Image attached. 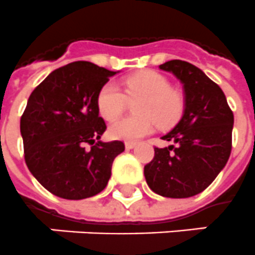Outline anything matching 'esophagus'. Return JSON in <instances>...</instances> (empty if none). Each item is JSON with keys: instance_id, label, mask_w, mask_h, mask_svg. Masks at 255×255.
Listing matches in <instances>:
<instances>
[{"instance_id": "esophagus-1", "label": "esophagus", "mask_w": 255, "mask_h": 255, "mask_svg": "<svg viewBox=\"0 0 255 255\" xmlns=\"http://www.w3.org/2000/svg\"><path fill=\"white\" fill-rule=\"evenodd\" d=\"M137 146V142H125V147L128 148V150H130V148H134Z\"/></svg>"}]
</instances>
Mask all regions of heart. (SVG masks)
<instances>
[{"label": "heart", "mask_w": 255, "mask_h": 255, "mask_svg": "<svg viewBox=\"0 0 255 255\" xmlns=\"http://www.w3.org/2000/svg\"><path fill=\"white\" fill-rule=\"evenodd\" d=\"M125 93L115 83H107L97 93L100 116L113 121L124 113L128 99H139L134 107L135 115L113 122L109 135L115 139L133 142L146 137L160 128H168L179 121L184 111V97L180 91L170 87V81L155 71L142 72L124 81Z\"/></svg>", "instance_id": "b5f03b06"}]
</instances>
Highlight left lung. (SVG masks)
<instances>
[{
  "mask_svg": "<svg viewBox=\"0 0 255 255\" xmlns=\"http://www.w3.org/2000/svg\"><path fill=\"white\" fill-rule=\"evenodd\" d=\"M159 68L180 80L185 107L180 121L162 137L174 144L154 148V159L144 166V178L160 196L184 199L203 192L227 164L233 112L221 88L200 68L183 60H170Z\"/></svg>",
  "mask_w": 255,
  "mask_h": 255,
  "instance_id": "left-lung-1",
  "label": "left lung"
}]
</instances>
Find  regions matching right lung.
Masks as SVG:
<instances>
[{
	"mask_svg": "<svg viewBox=\"0 0 255 255\" xmlns=\"http://www.w3.org/2000/svg\"><path fill=\"white\" fill-rule=\"evenodd\" d=\"M116 73L73 62L52 71L28 97L21 117L24 160L55 196L81 200L100 193L113 160L125 150L121 140H100L107 125L99 116L97 93Z\"/></svg>",
	"mask_w": 255,
	"mask_h": 255,
	"instance_id": "add662e5",
	"label": "right lung"
}]
</instances>
